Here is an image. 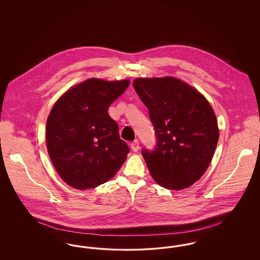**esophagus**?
I'll return each instance as SVG.
<instances>
[{"instance_id": "esophagus-1", "label": "esophagus", "mask_w": 260, "mask_h": 260, "mask_svg": "<svg viewBox=\"0 0 260 260\" xmlns=\"http://www.w3.org/2000/svg\"><path fill=\"white\" fill-rule=\"evenodd\" d=\"M131 147H132L134 152H137L138 149H139V142H138V140H135L134 142H132L131 143Z\"/></svg>"}]
</instances>
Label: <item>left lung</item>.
Instances as JSON below:
<instances>
[{
  "label": "left lung",
  "mask_w": 260,
  "mask_h": 260,
  "mask_svg": "<svg viewBox=\"0 0 260 260\" xmlns=\"http://www.w3.org/2000/svg\"><path fill=\"white\" fill-rule=\"evenodd\" d=\"M134 87L148 108L158 139L155 151H142L151 176L170 190L193 185L209 168L219 138L209 101L171 76L136 78Z\"/></svg>",
  "instance_id": "obj_1"
}]
</instances>
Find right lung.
Wrapping results in <instances>:
<instances>
[{"mask_svg":"<svg viewBox=\"0 0 260 260\" xmlns=\"http://www.w3.org/2000/svg\"><path fill=\"white\" fill-rule=\"evenodd\" d=\"M129 80L90 78L66 90L52 106L46 125L47 148L62 180L78 190L95 188L120 170L129 148L108 108Z\"/></svg>","mask_w":260,"mask_h":260,"instance_id":"obj_1","label":"right lung"}]
</instances>
